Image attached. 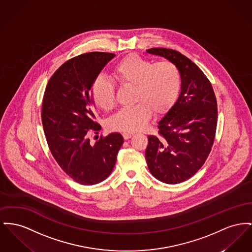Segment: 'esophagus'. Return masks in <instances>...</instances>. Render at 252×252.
<instances>
[{"label": "esophagus", "mask_w": 252, "mask_h": 252, "mask_svg": "<svg viewBox=\"0 0 252 252\" xmlns=\"http://www.w3.org/2000/svg\"><path fill=\"white\" fill-rule=\"evenodd\" d=\"M133 135V133H130V132H124V133H123V137H124L125 140H128V139L131 138Z\"/></svg>", "instance_id": "esophagus-1"}]
</instances>
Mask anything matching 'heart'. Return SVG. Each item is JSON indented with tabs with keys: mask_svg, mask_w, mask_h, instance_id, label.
Listing matches in <instances>:
<instances>
[{
	"mask_svg": "<svg viewBox=\"0 0 252 252\" xmlns=\"http://www.w3.org/2000/svg\"><path fill=\"white\" fill-rule=\"evenodd\" d=\"M113 74L120 84L135 86L134 101L138 103L119 110L109 119L108 127L119 131L144 129L152 111L162 114L175 103L182 85L180 70L173 63L162 61L153 63L137 54L121 60L114 66ZM90 96L95 105L104 111L115 105L114 85L104 75L94 80Z\"/></svg>",
	"mask_w": 252,
	"mask_h": 252,
	"instance_id": "1",
	"label": "heart"
}]
</instances>
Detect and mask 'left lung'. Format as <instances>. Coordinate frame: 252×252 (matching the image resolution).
I'll list each match as a JSON object with an SVG mask.
<instances>
[{"mask_svg": "<svg viewBox=\"0 0 252 252\" xmlns=\"http://www.w3.org/2000/svg\"><path fill=\"white\" fill-rule=\"evenodd\" d=\"M149 54L173 63L182 85L177 101L158 123L161 138L148 136L146 160L150 173L165 184H179L202 167L211 150L217 126V101L204 72L182 53L154 47Z\"/></svg>", "mask_w": 252, "mask_h": 252, "instance_id": "obj_1", "label": "left lung"}]
</instances>
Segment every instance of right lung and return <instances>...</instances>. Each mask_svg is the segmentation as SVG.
Here are the masks:
<instances>
[{
	"mask_svg": "<svg viewBox=\"0 0 252 252\" xmlns=\"http://www.w3.org/2000/svg\"><path fill=\"white\" fill-rule=\"evenodd\" d=\"M115 54L89 52L68 60L51 76L42 104V122L48 148L61 168L75 182L92 186L112 172L120 133L108 134L92 145L89 132L99 131L90 92L94 80Z\"/></svg>",
	"mask_w": 252,
	"mask_h": 252,
	"instance_id": "obj_1",
	"label": "right lung"
}]
</instances>
